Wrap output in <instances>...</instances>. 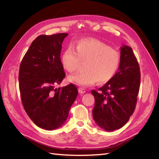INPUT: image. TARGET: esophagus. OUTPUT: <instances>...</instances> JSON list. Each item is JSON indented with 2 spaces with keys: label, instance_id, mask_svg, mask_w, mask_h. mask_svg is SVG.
Listing matches in <instances>:
<instances>
[{
  "label": "esophagus",
  "instance_id": "obj_1",
  "mask_svg": "<svg viewBox=\"0 0 159 159\" xmlns=\"http://www.w3.org/2000/svg\"><path fill=\"white\" fill-rule=\"evenodd\" d=\"M78 90H79V92L80 93H85V89L83 88V87H79V89H78Z\"/></svg>",
  "mask_w": 159,
  "mask_h": 159
}]
</instances>
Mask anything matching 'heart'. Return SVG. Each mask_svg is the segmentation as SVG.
I'll return each mask as SVG.
<instances>
[{
    "mask_svg": "<svg viewBox=\"0 0 159 159\" xmlns=\"http://www.w3.org/2000/svg\"><path fill=\"white\" fill-rule=\"evenodd\" d=\"M74 50L68 46L61 56L63 68L70 73L76 72L81 61L86 62L85 71L69 76L67 80L77 85H93L97 81L105 83L116 74L120 65V54L116 50L95 39L77 42Z\"/></svg>",
    "mask_w": 159,
    "mask_h": 159,
    "instance_id": "b5f03b06",
    "label": "heart"
}]
</instances>
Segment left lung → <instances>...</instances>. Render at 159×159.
Returning <instances> with one entry per match:
<instances>
[{
  "label": "left lung",
  "instance_id": "obj_1",
  "mask_svg": "<svg viewBox=\"0 0 159 159\" xmlns=\"http://www.w3.org/2000/svg\"><path fill=\"white\" fill-rule=\"evenodd\" d=\"M141 81L139 66L130 47L120 48L117 72L98 91L95 98L93 117L98 126L106 131L119 129L129 120L135 109Z\"/></svg>",
  "mask_w": 159,
  "mask_h": 159
}]
</instances>
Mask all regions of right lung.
Instances as JSON below:
<instances>
[{
	"instance_id": "obj_1",
	"label": "right lung",
	"mask_w": 159,
	"mask_h": 159,
	"mask_svg": "<svg viewBox=\"0 0 159 159\" xmlns=\"http://www.w3.org/2000/svg\"><path fill=\"white\" fill-rule=\"evenodd\" d=\"M67 35L38 36L20 63L19 88L24 109L34 124L43 129L52 130L61 126L78 95L72 83L55 88L66 76L60 55Z\"/></svg>"
}]
</instances>
